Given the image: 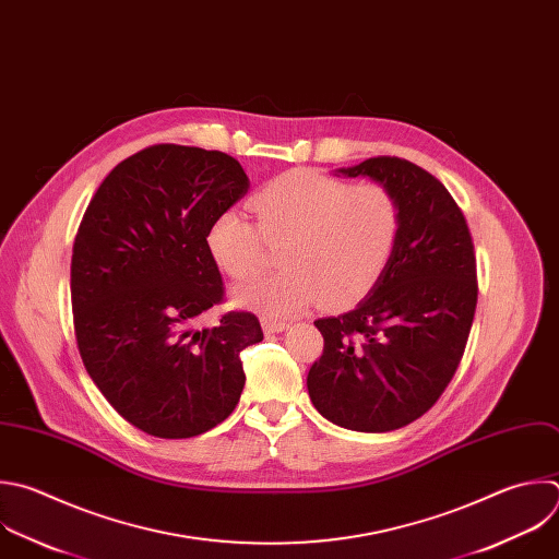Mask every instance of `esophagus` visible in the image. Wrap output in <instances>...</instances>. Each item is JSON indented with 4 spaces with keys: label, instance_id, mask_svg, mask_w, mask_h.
I'll list each match as a JSON object with an SVG mask.
<instances>
[{
    "label": "esophagus",
    "instance_id": "obj_1",
    "mask_svg": "<svg viewBox=\"0 0 559 559\" xmlns=\"http://www.w3.org/2000/svg\"><path fill=\"white\" fill-rule=\"evenodd\" d=\"M263 331H265V335H274V333H281V331H285L289 324L285 322V320H272V318H263Z\"/></svg>",
    "mask_w": 559,
    "mask_h": 559
}]
</instances>
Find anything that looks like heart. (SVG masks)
<instances>
[{"instance_id": "obj_1", "label": "heart", "mask_w": 559, "mask_h": 559, "mask_svg": "<svg viewBox=\"0 0 559 559\" xmlns=\"http://www.w3.org/2000/svg\"><path fill=\"white\" fill-rule=\"evenodd\" d=\"M250 209L224 211L206 233V248L230 278H248L263 263V237L281 241V272L235 287V302L267 318H292L322 300L329 309L359 302L382 278L397 241L400 211L376 181L346 183L313 170H289L259 189Z\"/></svg>"}]
</instances>
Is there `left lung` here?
I'll use <instances>...</instances> for the list:
<instances>
[{"mask_svg":"<svg viewBox=\"0 0 559 559\" xmlns=\"http://www.w3.org/2000/svg\"><path fill=\"white\" fill-rule=\"evenodd\" d=\"M393 195L400 230L378 285L355 309L313 324L324 350L309 368L316 411L355 432H391L428 413L463 357L478 285L467 222L445 186L402 157L337 168Z\"/></svg>","mask_w":559,"mask_h":559,"instance_id":"1","label":"left lung"}]
</instances>
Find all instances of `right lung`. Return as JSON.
I'll return each mask as SVG.
<instances>
[{"instance_id": "1", "label": "right lung", "mask_w": 559, "mask_h": 559, "mask_svg": "<svg viewBox=\"0 0 559 559\" xmlns=\"http://www.w3.org/2000/svg\"><path fill=\"white\" fill-rule=\"evenodd\" d=\"M250 189L222 151L155 144L122 159L98 186L72 254L76 342L90 378L131 426L191 439L230 417L246 373L241 350L263 340L259 318L226 313L206 248L209 226Z\"/></svg>"}]
</instances>
